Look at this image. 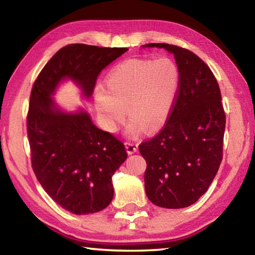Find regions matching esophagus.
Returning <instances> with one entry per match:
<instances>
[{"mask_svg": "<svg viewBox=\"0 0 255 255\" xmlns=\"http://www.w3.org/2000/svg\"><path fill=\"white\" fill-rule=\"evenodd\" d=\"M125 145H126V149H127L128 154H133V153L137 152L138 144L135 143V141H127V143Z\"/></svg>", "mask_w": 255, "mask_h": 255, "instance_id": "34e87169", "label": "esophagus"}]
</instances>
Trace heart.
Segmentation results:
<instances>
[{
	"mask_svg": "<svg viewBox=\"0 0 255 255\" xmlns=\"http://www.w3.org/2000/svg\"><path fill=\"white\" fill-rule=\"evenodd\" d=\"M180 70L173 59H129L111 70L106 89L97 86L94 102L103 128L116 132L127 114L128 133L156 131L169 120L180 90Z\"/></svg>",
	"mask_w": 255,
	"mask_h": 255,
	"instance_id": "obj_1",
	"label": "heart"
}]
</instances>
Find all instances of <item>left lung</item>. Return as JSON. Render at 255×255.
<instances>
[{"instance_id": "left-lung-1", "label": "left lung", "mask_w": 255, "mask_h": 255, "mask_svg": "<svg viewBox=\"0 0 255 255\" xmlns=\"http://www.w3.org/2000/svg\"><path fill=\"white\" fill-rule=\"evenodd\" d=\"M181 81L173 110L158 135L139 145L147 163L145 191L154 205L179 209L195 204L208 190L223 158L226 116L213 72L196 54L169 44Z\"/></svg>"}]
</instances>
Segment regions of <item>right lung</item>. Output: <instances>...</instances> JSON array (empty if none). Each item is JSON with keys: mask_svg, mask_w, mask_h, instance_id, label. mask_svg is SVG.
<instances>
[{"mask_svg": "<svg viewBox=\"0 0 255 255\" xmlns=\"http://www.w3.org/2000/svg\"><path fill=\"white\" fill-rule=\"evenodd\" d=\"M128 48L74 44L50 58L32 86L27 130L34 174L49 197L72 214L98 213L114 198L112 175L126 161L125 145L99 129L88 111H65L53 96L64 81L93 93L103 68Z\"/></svg>", "mask_w": 255, "mask_h": 255, "instance_id": "obj_1", "label": "right lung"}]
</instances>
